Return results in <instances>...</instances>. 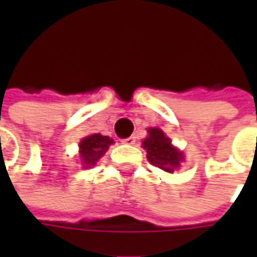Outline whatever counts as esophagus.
<instances>
[{
	"mask_svg": "<svg viewBox=\"0 0 257 257\" xmlns=\"http://www.w3.org/2000/svg\"><path fill=\"white\" fill-rule=\"evenodd\" d=\"M135 142H136V136H129V138H126V139H122V143H125V145H135Z\"/></svg>",
	"mask_w": 257,
	"mask_h": 257,
	"instance_id": "34e87169",
	"label": "esophagus"
}]
</instances>
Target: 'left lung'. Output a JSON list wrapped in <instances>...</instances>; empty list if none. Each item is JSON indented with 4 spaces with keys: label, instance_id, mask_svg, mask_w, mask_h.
<instances>
[{
    "label": "left lung",
    "instance_id": "8db88e82",
    "mask_svg": "<svg viewBox=\"0 0 257 257\" xmlns=\"http://www.w3.org/2000/svg\"><path fill=\"white\" fill-rule=\"evenodd\" d=\"M143 147L147 151L149 161L165 172L172 173L183 161L182 153H179L161 129L150 128L149 136L143 142Z\"/></svg>",
    "mask_w": 257,
    "mask_h": 257
}]
</instances>
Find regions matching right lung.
<instances>
[{"label":"right lung","mask_w":257,"mask_h":257,"mask_svg":"<svg viewBox=\"0 0 257 257\" xmlns=\"http://www.w3.org/2000/svg\"><path fill=\"white\" fill-rule=\"evenodd\" d=\"M114 142L108 136H101L99 134H93L86 136L79 143V157L84 168H90L104 156L108 150L110 145Z\"/></svg>","instance_id":"obj_1"}]
</instances>
